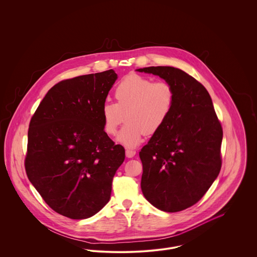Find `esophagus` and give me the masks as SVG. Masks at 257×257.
<instances>
[{
	"instance_id": "obj_1",
	"label": "esophagus",
	"mask_w": 257,
	"mask_h": 257,
	"mask_svg": "<svg viewBox=\"0 0 257 257\" xmlns=\"http://www.w3.org/2000/svg\"><path fill=\"white\" fill-rule=\"evenodd\" d=\"M136 155V151L132 150V149H126V156L128 158H133Z\"/></svg>"
}]
</instances>
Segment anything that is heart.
I'll return each mask as SVG.
<instances>
[{"label": "heart", "instance_id": "heart-1", "mask_svg": "<svg viewBox=\"0 0 257 257\" xmlns=\"http://www.w3.org/2000/svg\"><path fill=\"white\" fill-rule=\"evenodd\" d=\"M116 103L106 102L101 109L103 130L114 136L126 117L117 137L124 147H138L145 135H154L169 120L176 93L169 82L156 81L138 74L125 77L114 89Z\"/></svg>", "mask_w": 257, "mask_h": 257}]
</instances>
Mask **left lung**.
<instances>
[{"label":"left lung","mask_w":257,"mask_h":257,"mask_svg":"<svg viewBox=\"0 0 257 257\" xmlns=\"http://www.w3.org/2000/svg\"><path fill=\"white\" fill-rule=\"evenodd\" d=\"M138 71L158 75L175 89L169 120L140 158L145 197L162 211L179 212L199 201L219 175L222 128L207 89L194 77L171 66Z\"/></svg>","instance_id":"left-lung-1"}]
</instances>
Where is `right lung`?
<instances>
[{"mask_svg":"<svg viewBox=\"0 0 257 257\" xmlns=\"http://www.w3.org/2000/svg\"><path fill=\"white\" fill-rule=\"evenodd\" d=\"M117 78L110 69L61 81L31 118L26 173L55 212L87 219L110 197L125 149L103 130L101 109Z\"/></svg>","mask_w":257,"mask_h":257,"instance_id":"1","label":"right lung"}]
</instances>
